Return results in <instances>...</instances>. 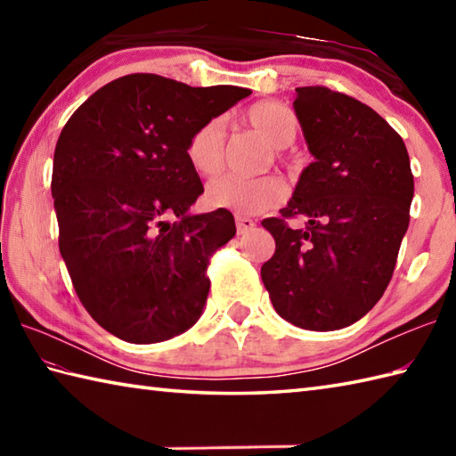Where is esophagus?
Here are the masks:
<instances>
[{
  "label": "esophagus",
  "instance_id": "obj_1",
  "mask_svg": "<svg viewBox=\"0 0 456 456\" xmlns=\"http://www.w3.org/2000/svg\"><path fill=\"white\" fill-rule=\"evenodd\" d=\"M237 221V231L240 235L243 233H248V231H253L256 227V221H253L250 217H243V216H237L235 217Z\"/></svg>",
  "mask_w": 456,
  "mask_h": 456
}]
</instances>
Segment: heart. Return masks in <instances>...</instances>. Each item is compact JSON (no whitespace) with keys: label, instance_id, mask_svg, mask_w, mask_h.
Here are the masks:
<instances>
[{"label":"heart","instance_id":"heart-1","mask_svg":"<svg viewBox=\"0 0 456 456\" xmlns=\"http://www.w3.org/2000/svg\"><path fill=\"white\" fill-rule=\"evenodd\" d=\"M245 121L274 151H284L297 137L296 113L284 103L260 102L245 113ZM188 160L201 176L217 174L225 160V127L221 119H209L191 133L188 141ZM284 183L276 176L237 178L221 176L206 188V201L216 209H231L240 216H253L276 208L284 200Z\"/></svg>","mask_w":456,"mask_h":456}]
</instances>
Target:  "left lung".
<instances>
[{"instance_id":"obj_1","label":"left lung","mask_w":456,"mask_h":456,"mask_svg":"<svg viewBox=\"0 0 456 456\" xmlns=\"http://www.w3.org/2000/svg\"><path fill=\"white\" fill-rule=\"evenodd\" d=\"M294 110L314 162L282 216L260 276L280 317L335 331L364 317L394 274L410 225L413 176L402 137L372 108L322 86L296 88ZM289 216L306 219L292 230Z\"/></svg>"}]
</instances>
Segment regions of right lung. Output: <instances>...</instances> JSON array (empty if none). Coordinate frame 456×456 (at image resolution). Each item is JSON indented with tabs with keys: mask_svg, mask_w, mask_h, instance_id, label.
<instances>
[{
	"mask_svg": "<svg viewBox=\"0 0 456 456\" xmlns=\"http://www.w3.org/2000/svg\"><path fill=\"white\" fill-rule=\"evenodd\" d=\"M247 95L129 74L64 125L53 164L58 245L82 305L105 331L160 343L203 314L209 256L237 229L227 209L190 213L203 186L186 149L193 131Z\"/></svg>",
	"mask_w": 456,
	"mask_h": 456,
	"instance_id": "add662e5",
	"label": "right lung"
}]
</instances>
